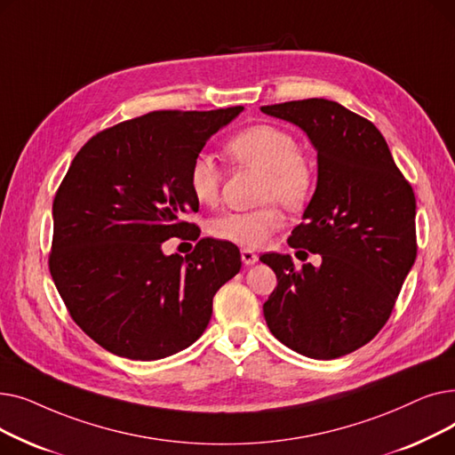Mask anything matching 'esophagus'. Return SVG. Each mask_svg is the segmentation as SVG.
Here are the masks:
<instances>
[{
  "label": "esophagus",
  "instance_id": "obj_1",
  "mask_svg": "<svg viewBox=\"0 0 455 455\" xmlns=\"http://www.w3.org/2000/svg\"><path fill=\"white\" fill-rule=\"evenodd\" d=\"M242 261H243L245 266H252V264H256V261H258V254L254 251H251V249H242Z\"/></svg>",
  "mask_w": 455,
  "mask_h": 455
}]
</instances>
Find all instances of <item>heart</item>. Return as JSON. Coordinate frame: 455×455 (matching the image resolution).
I'll return each instance as SVG.
<instances>
[{"label": "heart", "instance_id": "heart-1", "mask_svg": "<svg viewBox=\"0 0 455 455\" xmlns=\"http://www.w3.org/2000/svg\"><path fill=\"white\" fill-rule=\"evenodd\" d=\"M228 156L266 172L264 201L278 199L288 208H300L314 189V170L300 155L297 138L278 125L259 124L243 129L227 143ZM188 188L191 196L204 206L218 204L221 196V172L213 156L199 153L189 164ZM283 215L276 204L258 210L227 212L210 223L212 235L240 247H261L273 232L282 228Z\"/></svg>", "mask_w": 455, "mask_h": 455}]
</instances>
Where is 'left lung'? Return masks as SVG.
Listing matches in <instances>:
<instances>
[{
    "mask_svg": "<svg viewBox=\"0 0 455 455\" xmlns=\"http://www.w3.org/2000/svg\"><path fill=\"white\" fill-rule=\"evenodd\" d=\"M306 132L317 151V186L288 243L321 254L300 271L290 254L259 256L278 285L264 304L273 336L314 360L367 345L387 323L417 258V203L386 138L328 100L261 107Z\"/></svg>",
    "mask_w": 455,
    "mask_h": 455,
    "instance_id": "8db88e82",
    "label": "left lung"
}]
</instances>
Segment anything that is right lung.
<instances>
[{
	"instance_id": "obj_1",
	"label": "right lung",
	"mask_w": 455,
	"mask_h": 455,
	"mask_svg": "<svg viewBox=\"0 0 455 455\" xmlns=\"http://www.w3.org/2000/svg\"><path fill=\"white\" fill-rule=\"evenodd\" d=\"M243 112L158 110L84 143L53 201L50 271L68 312L105 350L153 362L194 345L213 295L242 269L234 243L203 237L186 258L164 254L199 203L188 170L206 141Z\"/></svg>"
}]
</instances>
